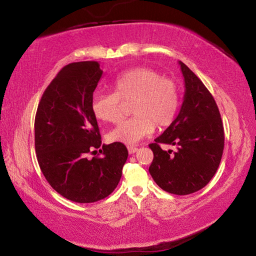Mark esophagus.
<instances>
[{"instance_id":"esophagus-1","label":"esophagus","mask_w":256,"mask_h":256,"mask_svg":"<svg viewBox=\"0 0 256 256\" xmlns=\"http://www.w3.org/2000/svg\"><path fill=\"white\" fill-rule=\"evenodd\" d=\"M128 154H134V152H136L138 148H136V146H128Z\"/></svg>"}]
</instances>
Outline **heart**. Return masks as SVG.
Segmentation results:
<instances>
[{
	"instance_id": "heart-1",
	"label": "heart",
	"mask_w": 256,
	"mask_h": 256,
	"mask_svg": "<svg viewBox=\"0 0 256 256\" xmlns=\"http://www.w3.org/2000/svg\"><path fill=\"white\" fill-rule=\"evenodd\" d=\"M114 92L94 96V115L104 122L116 123L122 118V102H130L132 118L122 120L108 134L112 142L136 144L150 136L154 126H170L180 105V90L170 78L149 68H134L120 73L112 82Z\"/></svg>"
}]
</instances>
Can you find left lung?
<instances>
[{
  "label": "left lung",
  "instance_id": "1",
  "mask_svg": "<svg viewBox=\"0 0 256 256\" xmlns=\"http://www.w3.org/2000/svg\"><path fill=\"white\" fill-rule=\"evenodd\" d=\"M185 94L180 114L162 136L150 144L154 160L149 172L160 188L176 196L201 190L222 162L224 132L219 108L203 82L180 60ZM162 144L176 150H162Z\"/></svg>",
  "mask_w": 256,
  "mask_h": 256
}]
</instances>
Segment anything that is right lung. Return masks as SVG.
I'll return each instance as SVG.
<instances>
[{
	"label": "right lung",
	"mask_w": 256,
	"mask_h": 256,
	"mask_svg": "<svg viewBox=\"0 0 256 256\" xmlns=\"http://www.w3.org/2000/svg\"><path fill=\"white\" fill-rule=\"evenodd\" d=\"M102 74L94 60L68 64L42 94L34 118V149L40 170L56 192L78 203L110 196L120 183L128 156L120 142L102 144L92 110ZM97 150L102 158H86Z\"/></svg>",
	"instance_id": "add662e5"
}]
</instances>
